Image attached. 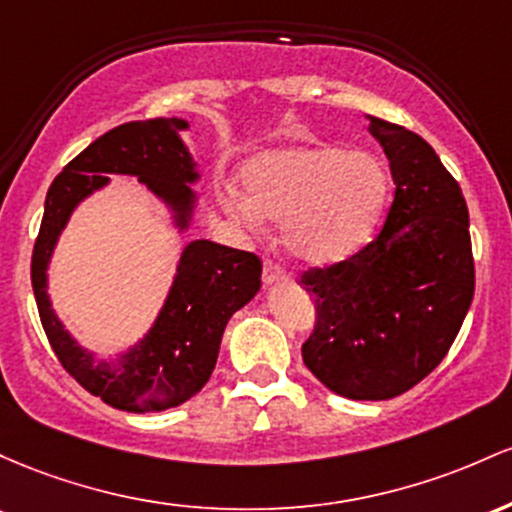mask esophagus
Returning <instances> with one entry per match:
<instances>
[{
	"instance_id": "1",
	"label": "esophagus",
	"mask_w": 512,
	"mask_h": 512,
	"mask_svg": "<svg viewBox=\"0 0 512 512\" xmlns=\"http://www.w3.org/2000/svg\"><path fill=\"white\" fill-rule=\"evenodd\" d=\"M285 280H287V273L283 268H280L275 261H271V258H266V263H263V283L275 285V283H285Z\"/></svg>"
}]
</instances>
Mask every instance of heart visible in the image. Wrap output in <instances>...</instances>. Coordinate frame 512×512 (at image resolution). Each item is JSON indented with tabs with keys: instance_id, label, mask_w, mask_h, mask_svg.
<instances>
[{
	"instance_id": "heart-1",
	"label": "heart",
	"mask_w": 512,
	"mask_h": 512,
	"mask_svg": "<svg viewBox=\"0 0 512 512\" xmlns=\"http://www.w3.org/2000/svg\"><path fill=\"white\" fill-rule=\"evenodd\" d=\"M246 195L229 193V212L256 225L283 220L292 256L333 266L358 254L380 227L389 198L387 166L372 152L290 145L256 154L241 169Z\"/></svg>"
}]
</instances>
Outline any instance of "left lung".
<instances>
[{
	"label": "left lung",
	"mask_w": 512,
	"mask_h": 512,
	"mask_svg": "<svg viewBox=\"0 0 512 512\" xmlns=\"http://www.w3.org/2000/svg\"><path fill=\"white\" fill-rule=\"evenodd\" d=\"M370 132L396 186L382 232L346 261L300 278L317 309L304 365L331 392L358 401L392 399L428 377L474 297L459 183L416 132L372 116Z\"/></svg>",
	"instance_id": "obj_1"
}]
</instances>
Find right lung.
Masks as SVG:
<instances>
[{
	"label": "right lung",
	"instance_id": "1",
	"mask_svg": "<svg viewBox=\"0 0 512 512\" xmlns=\"http://www.w3.org/2000/svg\"><path fill=\"white\" fill-rule=\"evenodd\" d=\"M181 118L132 120L108 130L57 174L45 195V212L33 246L31 283L45 336L57 360L89 394L132 413L181 406L210 380L222 333L237 309L261 287V258L195 239L183 249L174 285L152 329L116 360H96L57 319L48 297V263L74 208L108 186L106 174L137 176L174 212V225L188 229L198 169L181 140Z\"/></svg>",
	"mask_w": 512,
	"mask_h": 512
}]
</instances>
